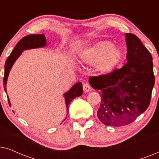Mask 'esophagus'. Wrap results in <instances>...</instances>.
<instances>
[{
  "label": "esophagus",
  "instance_id": "1",
  "mask_svg": "<svg viewBox=\"0 0 159 159\" xmlns=\"http://www.w3.org/2000/svg\"><path fill=\"white\" fill-rule=\"evenodd\" d=\"M90 86L88 83H84L83 84V90L84 93H88L90 90Z\"/></svg>",
  "mask_w": 159,
  "mask_h": 159
}]
</instances>
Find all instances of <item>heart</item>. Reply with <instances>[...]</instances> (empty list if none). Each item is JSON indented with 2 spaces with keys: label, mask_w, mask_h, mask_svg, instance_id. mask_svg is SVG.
<instances>
[{
  "label": "heart",
  "mask_w": 159,
  "mask_h": 159,
  "mask_svg": "<svg viewBox=\"0 0 159 159\" xmlns=\"http://www.w3.org/2000/svg\"><path fill=\"white\" fill-rule=\"evenodd\" d=\"M123 57L122 50L113 47L112 43L108 41L95 43L80 56L82 61L91 64H97V70L104 75L111 73L120 64Z\"/></svg>",
  "instance_id": "b5f03b06"
}]
</instances>
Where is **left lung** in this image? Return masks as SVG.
<instances>
[{
	"label": "left lung",
	"instance_id": "8db88e82",
	"mask_svg": "<svg viewBox=\"0 0 159 159\" xmlns=\"http://www.w3.org/2000/svg\"><path fill=\"white\" fill-rule=\"evenodd\" d=\"M125 38L127 64L108 75L89 79L101 95L98 118L112 127L131 124L147 109L155 83L151 53L135 34L126 33Z\"/></svg>",
	"mask_w": 159,
	"mask_h": 159
}]
</instances>
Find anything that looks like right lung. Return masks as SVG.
<instances>
[{"instance_id": "1", "label": "right lung", "mask_w": 159, "mask_h": 159, "mask_svg": "<svg viewBox=\"0 0 159 159\" xmlns=\"http://www.w3.org/2000/svg\"><path fill=\"white\" fill-rule=\"evenodd\" d=\"M46 45V40L44 34H29V35L24 37L22 39L17 43L14 49L13 50L11 53L8 56L5 63V71H4V77H3V88L5 92H6V83H7V80L8 75L11 69V67L14 65V62L18 58L23 51L32 48H42ZM83 93L82 90V82H77L75 84L70 90L64 93V98L66 102V113H69V106L71 101L75 98L79 97L82 95ZM8 97V101L9 104H11L9 98ZM66 119V118H65ZM64 119V120H65Z\"/></svg>"}]
</instances>
